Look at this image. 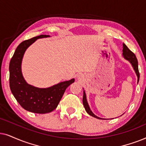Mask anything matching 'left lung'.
<instances>
[{"mask_svg":"<svg viewBox=\"0 0 146 146\" xmlns=\"http://www.w3.org/2000/svg\"><path fill=\"white\" fill-rule=\"evenodd\" d=\"M122 51H123L122 55H123L124 59L127 60V61H129L130 63H131L132 67H133V69L134 71H135V74H136L137 77V83H138L139 79V70H138V62H137V59L136 57H135V54H134L133 52H131V50H130L129 48H127V46H126L124 43H123V50H122ZM83 104L85 109V111H86L87 113L89 114V115H90L91 116H92V117H96V118H97V119H104V118H101L100 117H98V116L95 115V114L92 112V111L91 110L90 108H89L88 103H87L86 94H85L84 89H83Z\"/></svg>","mask_w":146,"mask_h":146,"instance_id":"obj_1","label":"left lung"}]
</instances>
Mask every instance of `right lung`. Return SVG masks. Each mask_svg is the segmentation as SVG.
I'll return each instance as SVG.
<instances>
[{"mask_svg": "<svg viewBox=\"0 0 146 146\" xmlns=\"http://www.w3.org/2000/svg\"><path fill=\"white\" fill-rule=\"evenodd\" d=\"M41 35L21 42L15 50L9 64V83L13 95L23 108L35 113H47L55 110L66 89L75 79L63 81L47 88H38L27 83L21 65L26 50L38 38L49 37Z\"/></svg>", "mask_w": 146, "mask_h": 146, "instance_id": "right-lung-1", "label": "right lung"}]
</instances>
